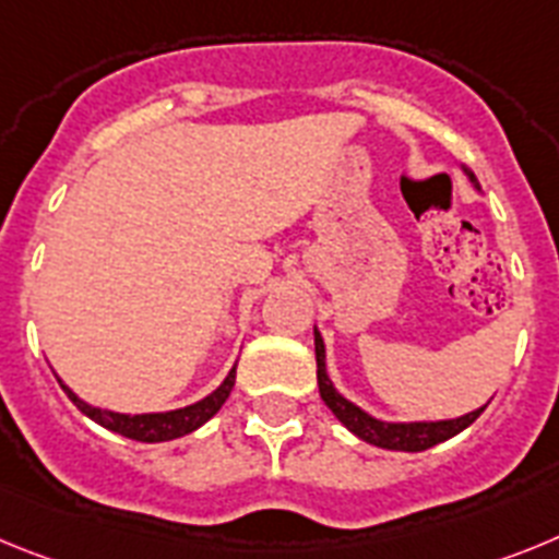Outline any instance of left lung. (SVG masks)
<instances>
[{
  "label": "left lung",
  "mask_w": 559,
  "mask_h": 559,
  "mask_svg": "<svg viewBox=\"0 0 559 559\" xmlns=\"http://www.w3.org/2000/svg\"><path fill=\"white\" fill-rule=\"evenodd\" d=\"M467 179L475 186V191H481L478 186V179L475 174L469 171L467 165H461ZM314 360H318V388H320V400L326 402L329 411L337 416L343 425L352 430L357 439L368 441L373 448H382V450H402V453H421V450L433 448V444H441V441L453 439L455 433H461L464 427L473 425L478 416L484 414L481 405L469 411L464 416H455V419H439V421H385V419H377L371 416L368 411H362L360 405H354L352 400L340 394L334 382L329 380V371H326V343L320 337L318 326H314Z\"/></svg>",
  "instance_id": "obj_1"
}]
</instances>
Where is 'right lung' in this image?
Wrapping results in <instances>:
<instances>
[{
  "mask_svg": "<svg viewBox=\"0 0 559 559\" xmlns=\"http://www.w3.org/2000/svg\"><path fill=\"white\" fill-rule=\"evenodd\" d=\"M56 380L58 385L64 388V394L75 402L78 411L84 416H90L92 421H98L100 427H106L111 433L126 436V439L148 441V444H154V441H171L179 439V436L193 433L197 427H202L207 419H213V416L219 414V407L225 405L233 385H236V366L227 371L222 385L216 388V391H211L205 400H199L186 407H177V411H159V414H120V411H109V407L90 405V402L81 400L58 373Z\"/></svg>",
  "mask_w": 559,
  "mask_h": 559,
  "instance_id": "1",
  "label": "right lung"
}]
</instances>
